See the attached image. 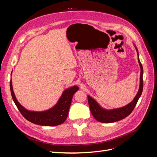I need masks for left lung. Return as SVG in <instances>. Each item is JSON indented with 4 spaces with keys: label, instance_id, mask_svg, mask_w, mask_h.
<instances>
[{
    "label": "left lung",
    "instance_id": "left-lung-1",
    "mask_svg": "<svg viewBox=\"0 0 157 157\" xmlns=\"http://www.w3.org/2000/svg\"><path fill=\"white\" fill-rule=\"evenodd\" d=\"M134 46L137 51V59H138V62L141 69L140 84V88H139L138 92H137L136 96H135L134 99H133L130 103H128V105L121 108L110 109V110H107V109L101 107L94 99H93L90 96H88V101L90 111H91L92 115L95 118V119L99 122H103V123H111V122H115L118 121H121L123 119V118H126V117H128L130 115L133 110H134L137 101H138L139 98L141 96L142 91H143V88H144V81H143L144 70L139 58L138 50H137V47L136 46L135 44H134Z\"/></svg>",
    "mask_w": 157,
    "mask_h": 157
}]
</instances>
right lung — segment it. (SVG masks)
Here are the masks:
<instances>
[{"label": "right lung", "mask_w": 157, "mask_h": 157, "mask_svg": "<svg viewBox=\"0 0 157 157\" xmlns=\"http://www.w3.org/2000/svg\"><path fill=\"white\" fill-rule=\"evenodd\" d=\"M10 86L13 101L15 103L21 115L27 121L33 124L46 126H58L65 121L68 116L73 95L79 89L77 86H73L65 89L59 99L58 103L53 107L44 111H32L23 107L17 100L13 90L12 78L10 79Z\"/></svg>", "instance_id": "obj_1"}]
</instances>
